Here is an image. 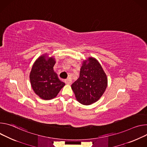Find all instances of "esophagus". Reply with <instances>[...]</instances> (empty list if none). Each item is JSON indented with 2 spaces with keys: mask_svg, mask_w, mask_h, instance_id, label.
Here are the masks:
<instances>
[{
  "mask_svg": "<svg viewBox=\"0 0 147 147\" xmlns=\"http://www.w3.org/2000/svg\"><path fill=\"white\" fill-rule=\"evenodd\" d=\"M65 83L67 85H70L71 84V80H70L69 79H66V80H65Z\"/></svg>",
  "mask_w": 147,
  "mask_h": 147,
  "instance_id": "obj_1",
  "label": "esophagus"
}]
</instances>
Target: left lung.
I'll use <instances>...</instances> for the list:
<instances>
[{"mask_svg": "<svg viewBox=\"0 0 147 147\" xmlns=\"http://www.w3.org/2000/svg\"><path fill=\"white\" fill-rule=\"evenodd\" d=\"M107 86V78L102 65L95 58L83 61L79 78L71 88L80 103L90 105L98 100Z\"/></svg>", "mask_w": 147, "mask_h": 147, "instance_id": "left-lung-1", "label": "left lung"}]
</instances>
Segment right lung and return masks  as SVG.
I'll return each instance as SVG.
<instances>
[{
	"label": "right lung",
	"instance_id": "right-lung-1",
	"mask_svg": "<svg viewBox=\"0 0 147 147\" xmlns=\"http://www.w3.org/2000/svg\"><path fill=\"white\" fill-rule=\"evenodd\" d=\"M55 58L48 54L40 56L32 65L30 73L31 88L35 93L44 100H51L57 96L65 83L61 81L53 67Z\"/></svg>",
	"mask_w": 147,
	"mask_h": 147
}]
</instances>
